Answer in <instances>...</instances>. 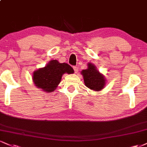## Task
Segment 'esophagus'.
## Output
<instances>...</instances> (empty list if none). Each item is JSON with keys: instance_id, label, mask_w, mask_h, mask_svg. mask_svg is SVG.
Returning <instances> with one entry per match:
<instances>
[{"instance_id": "esophagus-1", "label": "esophagus", "mask_w": 147, "mask_h": 147, "mask_svg": "<svg viewBox=\"0 0 147 147\" xmlns=\"http://www.w3.org/2000/svg\"><path fill=\"white\" fill-rule=\"evenodd\" d=\"M73 69H74V70H75V73H77V72H78V68H77V66H74L73 67Z\"/></svg>"}]
</instances>
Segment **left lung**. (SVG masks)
Here are the masks:
<instances>
[{
	"instance_id": "left-lung-1",
	"label": "left lung",
	"mask_w": 147,
	"mask_h": 147,
	"mask_svg": "<svg viewBox=\"0 0 147 147\" xmlns=\"http://www.w3.org/2000/svg\"><path fill=\"white\" fill-rule=\"evenodd\" d=\"M86 87L94 91H99L105 88L106 79L105 76L100 74L96 67L92 63H88V68L81 71Z\"/></svg>"
}]
</instances>
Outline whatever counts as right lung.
Here are the masks:
<instances>
[{"label":"right lung","mask_w":147,"mask_h":147,"mask_svg":"<svg viewBox=\"0 0 147 147\" xmlns=\"http://www.w3.org/2000/svg\"><path fill=\"white\" fill-rule=\"evenodd\" d=\"M64 73H74L73 68L66 63L51 60L45 67L33 72V81L37 88L47 92H52L57 87Z\"/></svg>","instance_id":"obj_1"}]
</instances>
